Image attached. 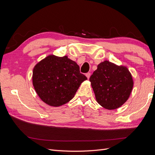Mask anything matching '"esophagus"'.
Returning a JSON list of instances; mask_svg holds the SVG:
<instances>
[{
	"label": "esophagus",
	"instance_id": "34e87169",
	"mask_svg": "<svg viewBox=\"0 0 155 155\" xmlns=\"http://www.w3.org/2000/svg\"><path fill=\"white\" fill-rule=\"evenodd\" d=\"M85 76H87V79H88L89 78H90V77H91V73H90V72H88V73H87V74H86V75H85Z\"/></svg>",
	"mask_w": 155,
	"mask_h": 155
}]
</instances>
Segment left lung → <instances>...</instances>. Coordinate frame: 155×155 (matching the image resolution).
Wrapping results in <instances>:
<instances>
[{
	"label": "left lung",
	"mask_w": 155,
	"mask_h": 155,
	"mask_svg": "<svg viewBox=\"0 0 155 155\" xmlns=\"http://www.w3.org/2000/svg\"><path fill=\"white\" fill-rule=\"evenodd\" d=\"M89 80L97 102L109 110L124 104L133 87V78L127 68L108 61L97 65Z\"/></svg>",
	"instance_id": "8db88e82"
}]
</instances>
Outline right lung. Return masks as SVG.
Masks as SVG:
<instances>
[{"label": "right lung", "instance_id": "obj_1", "mask_svg": "<svg viewBox=\"0 0 155 155\" xmlns=\"http://www.w3.org/2000/svg\"><path fill=\"white\" fill-rule=\"evenodd\" d=\"M87 77L79 65L67 56L50 55L33 70L32 82L37 95L45 104L59 107L71 100Z\"/></svg>", "mask_w": 155, "mask_h": 155}]
</instances>
